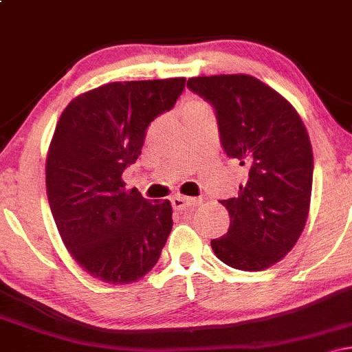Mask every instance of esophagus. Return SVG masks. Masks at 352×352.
<instances>
[{
    "mask_svg": "<svg viewBox=\"0 0 352 352\" xmlns=\"http://www.w3.org/2000/svg\"><path fill=\"white\" fill-rule=\"evenodd\" d=\"M200 199H192V197H184V195H175L172 199V207L175 210H184L187 207H193V205H199Z\"/></svg>",
    "mask_w": 352,
    "mask_h": 352,
    "instance_id": "1",
    "label": "esophagus"
}]
</instances>
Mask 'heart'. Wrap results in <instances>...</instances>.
Listing matches in <instances>:
<instances>
[{
	"instance_id": "b5f03b06",
	"label": "heart",
	"mask_w": 352,
	"mask_h": 352,
	"mask_svg": "<svg viewBox=\"0 0 352 352\" xmlns=\"http://www.w3.org/2000/svg\"><path fill=\"white\" fill-rule=\"evenodd\" d=\"M205 106L204 104H200V102H190L188 106H187V109H185V112H192V111H199V109H204Z\"/></svg>"
}]
</instances>
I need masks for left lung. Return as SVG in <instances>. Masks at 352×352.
<instances>
[{"mask_svg": "<svg viewBox=\"0 0 352 352\" xmlns=\"http://www.w3.org/2000/svg\"><path fill=\"white\" fill-rule=\"evenodd\" d=\"M187 87L215 109L225 153L248 173L238 195L221 200L230 228L212 240L213 252L243 272L270 268L293 248L308 218V131L292 104L253 76H201L188 79Z\"/></svg>", "mask_w": 352, "mask_h": 352, "instance_id": "obj_1", "label": "left lung"}]
</instances>
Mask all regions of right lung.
Returning a JSON list of instances; mask_svg holds the SVG:
<instances>
[{
  "mask_svg": "<svg viewBox=\"0 0 352 352\" xmlns=\"http://www.w3.org/2000/svg\"><path fill=\"white\" fill-rule=\"evenodd\" d=\"M184 87L185 78L104 84L59 117L46 159L47 200L72 258L100 281L140 280L170 235V201L125 190L122 172L139 159L148 124Z\"/></svg>",
  "mask_w": 352,
  "mask_h": 352,
  "instance_id": "1",
  "label": "right lung"
}]
</instances>
